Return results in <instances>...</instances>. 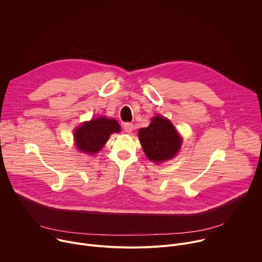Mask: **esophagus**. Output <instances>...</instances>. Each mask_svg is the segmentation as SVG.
<instances>
[{"instance_id":"obj_1","label":"esophagus","mask_w":262,"mask_h":262,"mask_svg":"<svg viewBox=\"0 0 262 262\" xmlns=\"http://www.w3.org/2000/svg\"><path fill=\"white\" fill-rule=\"evenodd\" d=\"M124 130H125V133H127V134H130L132 132H133V129H134V125L132 124V123H125L124 124Z\"/></svg>"}]
</instances>
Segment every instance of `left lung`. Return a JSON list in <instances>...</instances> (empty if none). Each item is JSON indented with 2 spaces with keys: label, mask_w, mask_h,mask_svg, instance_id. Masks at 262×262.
I'll return each mask as SVG.
<instances>
[{
  "label": "left lung",
  "mask_w": 262,
  "mask_h": 262,
  "mask_svg": "<svg viewBox=\"0 0 262 262\" xmlns=\"http://www.w3.org/2000/svg\"><path fill=\"white\" fill-rule=\"evenodd\" d=\"M138 137L146 157L157 164L172 160L182 144L171 121L160 115L151 118L149 126L140 128Z\"/></svg>",
  "instance_id": "obj_1"
}]
</instances>
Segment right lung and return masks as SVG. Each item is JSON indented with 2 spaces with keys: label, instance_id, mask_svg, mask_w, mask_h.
<instances>
[{
  "label": "right lung",
  "instance_id": "1",
  "mask_svg": "<svg viewBox=\"0 0 262 262\" xmlns=\"http://www.w3.org/2000/svg\"><path fill=\"white\" fill-rule=\"evenodd\" d=\"M120 129L115 119L101 116L86 121L74 129V142L80 151L93 156L104 146L112 134L119 133Z\"/></svg>",
  "mask_w": 262,
  "mask_h": 262
}]
</instances>
